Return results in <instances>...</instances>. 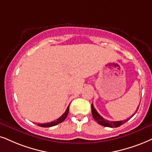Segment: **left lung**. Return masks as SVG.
<instances>
[{"label": "left lung", "instance_id": "left-lung-1", "mask_svg": "<svg viewBox=\"0 0 152 152\" xmlns=\"http://www.w3.org/2000/svg\"><path fill=\"white\" fill-rule=\"evenodd\" d=\"M138 108H139V106L137 107V110H136L137 111ZM91 110H92V114H93L94 119H95L96 121L98 123L99 125H101V126H105V127H109V128L119 127V126H121L122 124H124V123L128 121V120L129 119V118H128V119H126V120L119 121H109L105 120V119L102 116H101L100 115L98 114V112H97V110L95 109V107H94L93 103H92V104H91ZM133 115H135V114H134ZM133 115H132V116H133ZM132 116H130V118H131Z\"/></svg>", "mask_w": 152, "mask_h": 152}]
</instances>
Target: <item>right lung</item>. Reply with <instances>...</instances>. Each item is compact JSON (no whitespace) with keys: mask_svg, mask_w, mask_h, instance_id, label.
I'll use <instances>...</instances> for the list:
<instances>
[{"mask_svg":"<svg viewBox=\"0 0 152 152\" xmlns=\"http://www.w3.org/2000/svg\"><path fill=\"white\" fill-rule=\"evenodd\" d=\"M69 106L67 107L66 110L65 111V112L63 114L62 116L59 117V118H57L56 121H52L50 123H47V124H38V126H41V127H43V128H48V127H52V126H56V125L60 124V123H62L65 120V118H66L67 115L69 114Z\"/></svg>","mask_w":152,"mask_h":152,"instance_id":"obj_1","label":"right lung"}]
</instances>
